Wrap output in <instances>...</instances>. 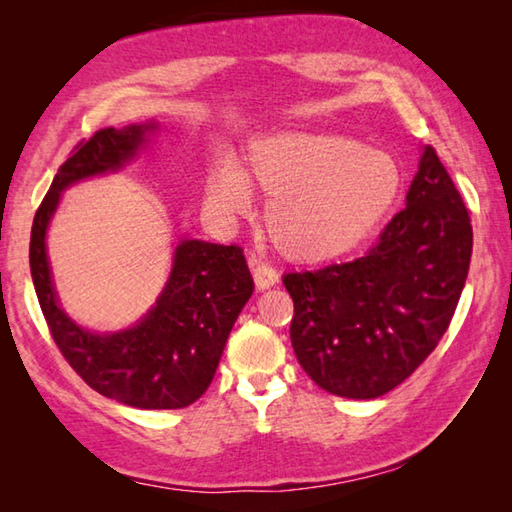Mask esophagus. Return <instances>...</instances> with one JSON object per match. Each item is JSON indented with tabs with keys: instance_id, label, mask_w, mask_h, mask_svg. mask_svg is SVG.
<instances>
[{
	"instance_id": "obj_1",
	"label": "esophagus",
	"mask_w": 512,
	"mask_h": 512,
	"mask_svg": "<svg viewBox=\"0 0 512 512\" xmlns=\"http://www.w3.org/2000/svg\"><path fill=\"white\" fill-rule=\"evenodd\" d=\"M248 266H250V273H253V281H255L257 290H268L270 286H275L279 281L277 270L270 264L262 262L257 255H248Z\"/></svg>"
}]
</instances>
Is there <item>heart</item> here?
I'll return each mask as SVG.
<instances>
[{"label": "heart", "instance_id": "1", "mask_svg": "<svg viewBox=\"0 0 512 512\" xmlns=\"http://www.w3.org/2000/svg\"><path fill=\"white\" fill-rule=\"evenodd\" d=\"M248 171L270 198L266 222L275 244L306 262L339 257L361 244L400 193L394 158L334 134L270 136L250 151ZM250 182L237 167H220L209 180V200L220 211H242Z\"/></svg>", "mask_w": 512, "mask_h": 512}]
</instances>
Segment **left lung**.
<instances>
[{
    "instance_id": "obj_1",
    "label": "left lung",
    "mask_w": 512,
    "mask_h": 512,
    "mask_svg": "<svg viewBox=\"0 0 512 512\" xmlns=\"http://www.w3.org/2000/svg\"><path fill=\"white\" fill-rule=\"evenodd\" d=\"M405 204L365 257L284 277L297 361L334 396L367 400L400 385L458 308L473 226L433 147H424Z\"/></svg>"
}]
</instances>
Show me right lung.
Segmentation results:
<instances>
[{
	"label": "right lung",
	"mask_w": 512,
	"mask_h": 512,
	"mask_svg": "<svg viewBox=\"0 0 512 512\" xmlns=\"http://www.w3.org/2000/svg\"><path fill=\"white\" fill-rule=\"evenodd\" d=\"M154 127H105L70 151L32 222L30 273L52 339L85 383L123 405L182 409L211 385L237 314L253 295L244 250L184 239L156 308L136 328L116 334H92L65 317L46 255V228L61 191L76 180L121 167Z\"/></svg>",
	"instance_id": "1"
}]
</instances>
